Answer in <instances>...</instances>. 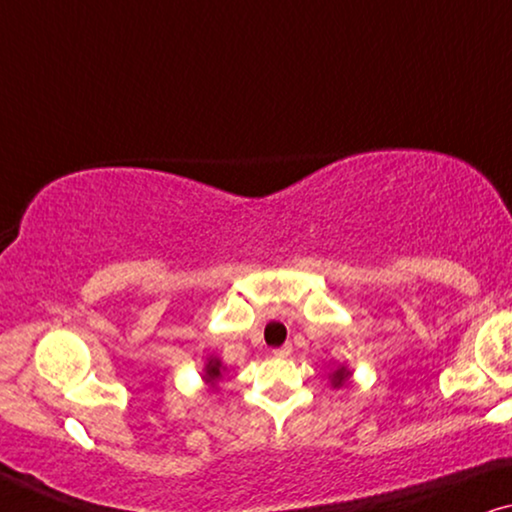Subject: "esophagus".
I'll return each instance as SVG.
<instances>
[{
  "label": "esophagus",
  "mask_w": 512,
  "mask_h": 512,
  "mask_svg": "<svg viewBox=\"0 0 512 512\" xmlns=\"http://www.w3.org/2000/svg\"><path fill=\"white\" fill-rule=\"evenodd\" d=\"M273 355H276V357H290L292 355V343L280 345V348L273 350Z\"/></svg>",
  "instance_id": "1"
}]
</instances>
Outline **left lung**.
Segmentation results:
<instances>
[{
  "label": "left lung",
  "instance_id": "left-lung-1",
  "mask_svg": "<svg viewBox=\"0 0 512 512\" xmlns=\"http://www.w3.org/2000/svg\"><path fill=\"white\" fill-rule=\"evenodd\" d=\"M345 376H348V371H345V369H336V371H334V385H343Z\"/></svg>",
  "mask_w": 512,
  "mask_h": 512
}]
</instances>
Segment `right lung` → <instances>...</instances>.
<instances>
[{
    "mask_svg": "<svg viewBox=\"0 0 512 512\" xmlns=\"http://www.w3.org/2000/svg\"><path fill=\"white\" fill-rule=\"evenodd\" d=\"M206 378L211 380V383H215V380L220 378V362H218V359H211V362H208V366H206Z\"/></svg>",
    "mask_w": 512,
    "mask_h": 512,
    "instance_id": "1",
    "label": "right lung"
}]
</instances>
